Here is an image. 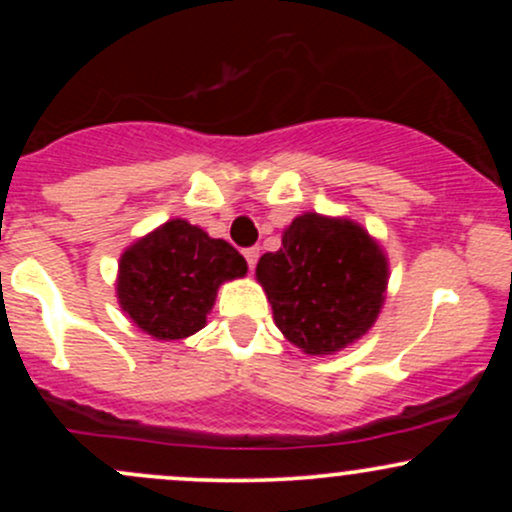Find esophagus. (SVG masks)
<instances>
[{
	"instance_id": "esophagus-1",
	"label": "esophagus",
	"mask_w": 512,
	"mask_h": 512,
	"mask_svg": "<svg viewBox=\"0 0 512 512\" xmlns=\"http://www.w3.org/2000/svg\"><path fill=\"white\" fill-rule=\"evenodd\" d=\"M243 257H245V262H248V267L255 269L257 257H260V248H245L243 250Z\"/></svg>"
}]
</instances>
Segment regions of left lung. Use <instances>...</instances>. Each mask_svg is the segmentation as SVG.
Masks as SVG:
<instances>
[{"label":"left lung","mask_w":512,"mask_h":512,"mask_svg":"<svg viewBox=\"0 0 512 512\" xmlns=\"http://www.w3.org/2000/svg\"><path fill=\"white\" fill-rule=\"evenodd\" d=\"M257 279L284 337L305 354H332L378 317L387 262L358 223L303 214L284 231L281 248L260 257Z\"/></svg>","instance_id":"8db88e82"}]
</instances>
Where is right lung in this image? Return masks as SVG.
<instances>
[{
    "label": "right lung",
    "mask_w": 512,
    "mask_h": 512,
    "mask_svg": "<svg viewBox=\"0 0 512 512\" xmlns=\"http://www.w3.org/2000/svg\"><path fill=\"white\" fill-rule=\"evenodd\" d=\"M245 272L248 264L231 243L173 219L125 250L117 298L139 330L170 342L202 330L216 289Z\"/></svg>",
    "instance_id": "1"
}]
</instances>
